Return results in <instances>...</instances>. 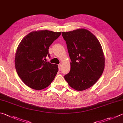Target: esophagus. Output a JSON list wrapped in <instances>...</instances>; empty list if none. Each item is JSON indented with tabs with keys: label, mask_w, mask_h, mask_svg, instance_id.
I'll return each mask as SVG.
<instances>
[{
	"label": "esophagus",
	"mask_w": 123,
	"mask_h": 123,
	"mask_svg": "<svg viewBox=\"0 0 123 123\" xmlns=\"http://www.w3.org/2000/svg\"><path fill=\"white\" fill-rule=\"evenodd\" d=\"M58 66H59V70H60L61 69V64H59V65H58Z\"/></svg>",
	"instance_id": "obj_1"
}]
</instances>
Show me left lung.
Segmentation results:
<instances>
[{
    "mask_svg": "<svg viewBox=\"0 0 123 123\" xmlns=\"http://www.w3.org/2000/svg\"><path fill=\"white\" fill-rule=\"evenodd\" d=\"M62 35L71 61L70 72L64 79L75 90H86L96 83L104 71L105 57L101 44L85 28L63 32Z\"/></svg>",
    "mask_w": 123,
    "mask_h": 123,
    "instance_id": "1",
    "label": "left lung"
}]
</instances>
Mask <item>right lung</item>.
I'll list each match as a JSON object with an SVG mask.
<instances>
[{"instance_id":"1","label":"right lung","mask_w":123,"mask_h":123,"mask_svg":"<svg viewBox=\"0 0 123 123\" xmlns=\"http://www.w3.org/2000/svg\"><path fill=\"white\" fill-rule=\"evenodd\" d=\"M61 32L33 31L22 39L15 55V67L24 83L35 90H42L51 84L59 70L57 64L46 61L48 49Z\"/></svg>"}]
</instances>
